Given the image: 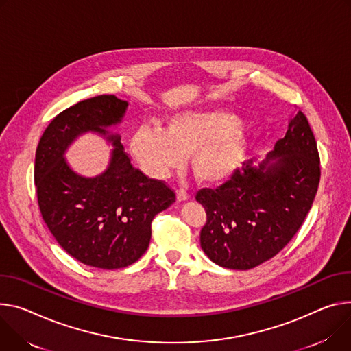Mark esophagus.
Here are the masks:
<instances>
[{"label":"esophagus","mask_w":351,"mask_h":351,"mask_svg":"<svg viewBox=\"0 0 351 351\" xmlns=\"http://www.w3.org/2000/svg\"><path fill=\"white\" fill-rule=\"evenodd\" d=\"M190 196H189V193L186 192V190H183V189H178L176 190V199H178V202H184V200H187Z\"/></svg>","instance_id":"34e87169"}]
</instances>
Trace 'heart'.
<instances>
[{"mask_svg": "<svg viewBox=\"0 0 351 351\" xmlns=\"http://www.w3.org/2000/svg\"><path fill=\"white\" fill-rule=\"evenodd\" d=\"M241 125V119L228 112H180L168 117L164 129L140 127L130 151L152 178H167L190 156V169L199 182L218 183L245 159L249 140Z\"/></svg>", "mask_w": 351, "mask_h": 351, "instance_id": "1", "label": "heart"}]
</instances>
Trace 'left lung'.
Returning a JSON list of instances; mask_svg holds the SVG:
<instances>
[{
	"label": "left lung",
	"instance_id": "1",
	"mask_svg": "<svg viewBox=\"0 0 351 351\" xmlns=\"http://www.w3.org/2000/svg\"><path fill=\"white\" fill-rule=\"evenodd\" d=\"M319 179L316 140L306 116L295 110L284 138L258 167L250 159L217 189L199 190L196 200L207 214L202 249L234 270L271 259L301 228Z\"/></svg>",
	"mask_w": 351,
	"mask_h": 351
}]
</instances>
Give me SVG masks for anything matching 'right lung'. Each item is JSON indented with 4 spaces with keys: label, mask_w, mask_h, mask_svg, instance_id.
I'll return each instance as SVG.
<instances>
[{
    "label": "right lung",
    "mask_w": 351,
    "mask_h": 351,
    "mask_svg": "<svg viewBox=\"0 0 351 351\" xmlns=\"http://www.w3.org/2000/svg\"><path fill=\"white\" fill-rule=\"evenodd\" d=\"M125 101L99 95L57 114L36 148L35 184L42 217L73 258L98 269H121L137 262L151 239L154 217L167 210L175 192L132 165L120 137L106 127L121 121ZM86 131L103 135L115 149L108 169L95 178L75 174L64 152Z\"/></svg>",
    "instance_id": "add662e5"
}]
</instances>
